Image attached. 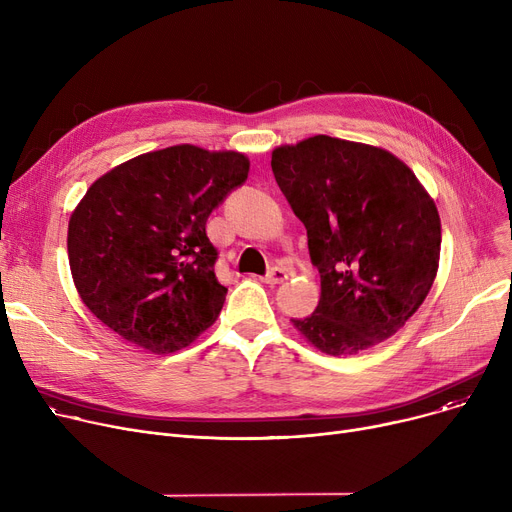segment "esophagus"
Returning a JSON list of instances; mask_svg holds the SVG:
<instances>
[{"mask_svg":"<svg viewBox=\"0 0 512 512\" xmlns=\"http://www.w3.org/2000/svg\"><path fill=\"white\" fill-rule=\"evenodd\" d=\"M261 280L265 284H282L288 280V270H284V267H272V270L267 272Z\"/></svg>","mask_w":512,"mask_h":512,"instance_id":"34e87169","label":"esophagus"}]
</instances>
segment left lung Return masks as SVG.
Returning <instances> with one entry per match:
<instances>
[{"instance_id":"obj_1","label":"left lung","mask_w":512,"mask_h":512,"mask_svg":"<svg viewBox=\"0 0 512 512\" xmlns=\"http://www.w3.org/2000/svg\"><path fill=\"white\" fill-rule=\"evenodd\" d=\"M319 270L315 313L290 319L321 353L357 355L421 307L440 263V215L413 170L382 147L317 134L272 151Z\"/></svg>"}]
</instances>
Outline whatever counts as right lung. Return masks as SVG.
<instances>
[{
    "instance_id": "obj_1",
    "label": "right lung",
    "mask_w": 512,
    "mask_h": 512,
    "mask_svg": "<svg viewBox=\"0 0 512 512\" xmlns=\"http://www.w3.org/2000/svg\"><path fill=\"white\" fill-rule=\"evenodd\" d=\"M249 166L238 151L174 145L97 178L68 224L70 272L89 311L155 355L205 332L228 292L205 224Z\"/></svg>"
}]
</instances>
